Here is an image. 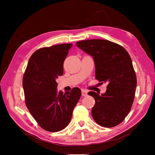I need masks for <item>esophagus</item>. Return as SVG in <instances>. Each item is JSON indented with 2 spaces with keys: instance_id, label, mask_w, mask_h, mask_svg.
Listing matches in <instances>:
<instances>
[{
  "instance_id": "esophagus-1",
  "label": "esophagus",
  "mask_w": 155,
  "mask_h": 155,
  "mask_svg": "<svg viewBox=\"0 0 155 155\" xmlns=\"http://www.w3.org/2000/svg\"><path fill=\"white\" fill-rule=\"evenodd\" d=\"M81 92H82V96H86L87 95V91H86V90H83L81 91Z\"/></svg>"
}]
</instances>
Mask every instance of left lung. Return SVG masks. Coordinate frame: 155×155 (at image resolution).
<instances>
[{"instance_id": "obj_1", "label": "left lung", "mask_w": 155, "mask_h": 155, "mask_svg": "<svg viewBox=\"0 0 155 155\" xmlns=\"http://www.w3.org/2000/svg\"><path fill=\"white\" fill-rule=\"evenodd\" d=\"M76 45L93 57L97 80L108 84L105 94L88 93L95 100L93 119L104 127L119 125L131 109L137 83L129 53L121 45L104 39L80 41Z\"/></svg>"}]
</instances>
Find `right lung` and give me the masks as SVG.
Listing matches in <instances>:
<instances>
[{"mask_svg":"<svg viewBox=\"0 0 155 155\" xmlns=\"http://www.w3.org/2000/svg\"><path fill=\"white\" fill-rule=\"evenodd\" d=\"M72 44L41 48L31 55L23 76L25 104L42 129L58 132L70 123L81 95L80 88L58 92L56 79L63 74V63Z\"/></svg>","mask_w":155,"mask_h":155,"instance_id":"obj_1","label":"right lung"}]
</instances>
